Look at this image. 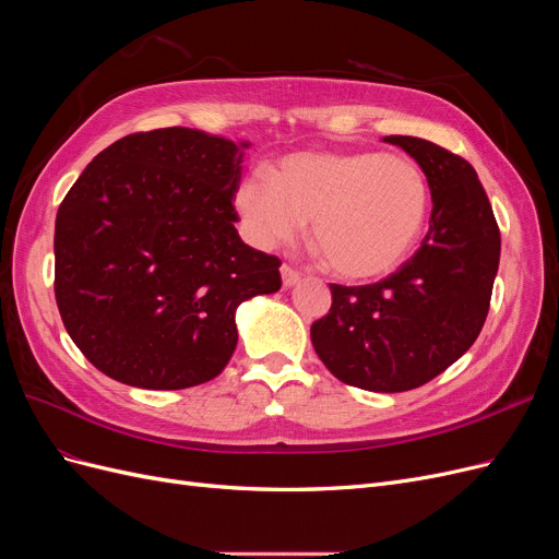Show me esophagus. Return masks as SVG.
<instances>
[{"label": "esophagus", "mask_w": 559, "mask_h": 559, "mask_svg": "<svg viewBox=\"0 0 559 559\" xmlns=\"http://www.w3.org/2000/svg\"><path fill=\"white\" fill-rule=\"evenodd\" d=\"M280 273H282V284L286 286V289H292V286H296L298 280H300V275L296 273V270L292 265H286V263L280 267Z\"/></svg>", "instance_id": "34e87169"}]
</instances>
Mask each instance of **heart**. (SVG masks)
I'll list each match as a JSON object with an SVG mask.
<instances>
[{"label":"heart","mask_w":559,"mask_h":559,"mask_svg":"<svg viewBox=\"0 0 559 559\" xmlns=\"http://www.w3.org/2000/svg\"><path fill=\"white\" fill-rule=\"evenodd\" d=\"M245 238L263 251L292 242L310 218V240L343 280L384 277L411 257L429 214L421 167L382 151H300L233 195Z\"/></svg>","instance_id":"b5f03b06"}]
</instances>
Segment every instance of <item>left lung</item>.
<instances>
[{
    "mask_svg": "<svg viewBox=\"0 0 559 559\" xmlns=\"http://www.w3.org/2000/svg\"><path fill=\"white\" fill-rule=\"evenodd\" d=\"M401 146L427 175L429 233L394 275L366 286L331 284L333 302L310 337L331 373L368 392H408L441 376L476 343L499 270L501 235L471 163L405 134Z\"/></svg>",
    "mask_w": 559,
    "mask_h": 559,
    "instance_id": "1",
    "label": "left lung"
}]
</instances>
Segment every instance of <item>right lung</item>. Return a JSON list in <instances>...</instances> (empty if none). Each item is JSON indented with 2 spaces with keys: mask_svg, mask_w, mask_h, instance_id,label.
Masks as SVG:
<instances>
[{
  "mask_svg": "<svg viewBox=\"0 0 559 559\" xmlns=\"http://www.w3.org/2000/svg\"><path fill=\"white\" fill-rule=\"evenodd\" d=\"M247 146L195 128L128 134L64 195L58 310L105 376L140 389L207 382L238 345V308L280 292V259L235 230Z\"/></svg>",
  "mask_w": 559,
  "mask_h": 559,
  "instance_id": "1",
  "label": "right lung"
}]
</instances>
